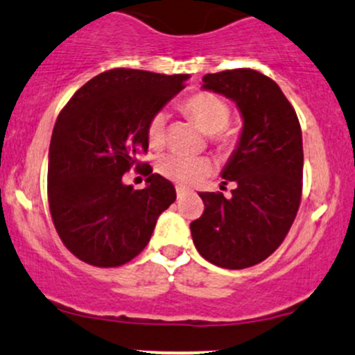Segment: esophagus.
I'll return each instance as SVG.
<instances>
[{
  "instance_id": "obj_1",
  "label": "esophagus",
  "mask_w": 355,
  "mask_h": 355,
  "mask_svg": "<svg viewBox=\"0 0 355 355\" xmlns=\"http://www.w3.org/2000/svg\"><path fill=\"white\" fill-rule=\"evenodd\" d=\"M176 194H178V199H184L186 196H188V189H184V188H176Z\"/></svg>"
}]
</instances>
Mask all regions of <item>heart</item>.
I'll return each instance as SVG.
<instances>
[{
  "mask_svg": "<svg viewBox=\"0 0 355 355\" xmlns=\"http://www.w3.org/2000/svg\"><path fill=\"white\" fill-rule=\"evenodd\" d=\"M182 110L208 134L211 146L220 153L233 150L240 142L241 132L236 125L230 124L231 109L228 102L213 92H196L182 102ZM167 114L159 110L149 119L147 141L154 149L166 144ZM213 169L206 157H186L181 154H166L159 157L157 171L162 176L181 186H193L202 181Z\"/></svg>",
  "mask_w": 355,
  "mask_h": 355,
  "instance_id": "b5f03b06",
  "label": "heart"
}]
</instances>
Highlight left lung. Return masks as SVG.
I'll return each mask as SVG.
<instances>
[{
  "label": "left lung",
  "mask_w": 355,
  "mask_h": 355,
  "mask_svg": "<svg viewBox=\"0 0 355 355\" xmlns=\"http://www.w3.org/2000/svg\"><path fill=\"white\" fill-rule=\"evenodd\" d=\"M205 89L236 102L240 144L223 179L231 196L199 193L205 213L191 223L196 250L209 263L241 270L268 258L288 234L302 199L304 147L295 109L272 78L252 69L202 77Z\"/></svg>",
  "instance_id": "obj_1"
}]
</instances>
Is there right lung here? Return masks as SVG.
<instances>
[{
  "label": "right lung",
  "instance_id": "obj_1",
  "mask_svg": "<svg viewBox=\"0 0 355 355\" xmlns=\"http://www.w3.org/2000/svg\"><path fill=\"white\" fill-rule=\"evenodd\" d=\"M184 80L188 75L107 70L60 112L46 189L55 230L78 260L101 268L130 261L147 246L159 214L176 201L173 182L137 156L149 147V119L184 89ZM134 165L148 176L144 190L121 182Z\"/></svg>",
  "mask_w": 355,
  "mask_h": 355
}]
</instances>
